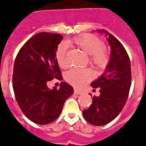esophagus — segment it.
<instances>
[{
	"label": "esophagus",
	"instance_id": "34e87169",
	"mask_svg": "<svg viewBox=\"0 0 146 146\" xmlns=\"http://www.w3.org/2000/svg\"><path fill=\"white\" fill-rule=\"evenodd\" d=\"M74 93H75L76 95H81V94H82V92H80V91H79V90H76V89H75V90H74Z\"/></svg>",
	"mask_w": 146,
	"mask_h": 146
}]
</instances>
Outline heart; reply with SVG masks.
<instances>
[{
  "mask_svg": "<svg viewBox=\"0 0 146 146\" xmlns=\"http://www.w3.org/2000/svg\"><path fill=\"white\" fill-rule=\"evenodd\" d=\"M69 43L75 44L84 53L89 54V63L97 70H102L109 62V52L104 44L98 36L90 33H84L73 38ZM58 64L62 68L68 67L67 45L61 44L58 46L55 52ZM92 78V71L88 69H72L66 74V80L76 88H81Z\"/></svg>",
  "mask_w": 146,
  "mask_h": 146,
  "instance_id": "obj_1",
  "label": "heart"
}]
</instances>
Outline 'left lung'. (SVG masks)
<instances>
[{
    "label": "left lung",
    "instance_id": "obj_1",
    "mask_svg": "<svg viewBox=\"0 0 146 146\" xmlns=\"http://www.w3.org/2000/svg\"><path fill=\"white\" fill-rule=\"evenodd\" d=\"M99 31L106 33L112 53L104 74L91 84L99 88L100 95L94 96L90 107L83 111L84 119L95 126L109 123L119 115L127 100L131 84V61L124 47L108 31Z\"/></svg>",
    "mask_w": 146,
    "mask_h": 146
}]
</instances>
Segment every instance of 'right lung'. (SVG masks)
I'll return each mask as SVG.
<instances>
[{
	"label": "right lung",
	"mask_w": 146,
	"mask_h": 146,
	"mask_svg": "<svg viewBox=\"0 0 146 146\" xmlns=\"http://www.w3.org/2000/svg\"><path fill=\"white\" fill-rule=\"evenodd\" d=\"M61 34L39 33L27 40L15 58L12 87L19 106L28 119L37 124H48L60 115L65 101L73 88L66 82L60 88L49 89L47 83L62 80L55 58Z\"/></svg>",
	"instance_id": "right-lung-1"
}]
</instances>
